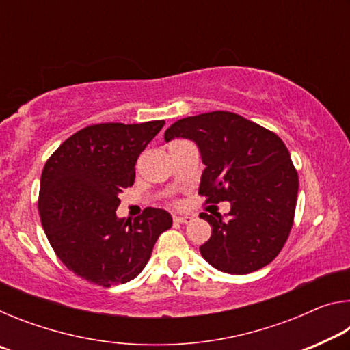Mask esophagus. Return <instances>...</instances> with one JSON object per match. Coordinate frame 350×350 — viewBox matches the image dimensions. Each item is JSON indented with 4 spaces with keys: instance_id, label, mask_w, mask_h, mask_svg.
Masks as SVG:
<instances>
[{
    "instance_id": "esophagus-1",
    "label": "esophagus",
    "mask_w": 350,
    "mask_h": 350,
    "mask_svg": "<svg viewBox=\"0 0 350 350\" xmlns=\"http://www.w3.org/2000/svg\"><path fill=\"white\" fill-rule=\"evenodd\" d=\"M173 221L176 222V224H188V222H191L193 221V216H173Z\"/></svg>"
}]
</instances>
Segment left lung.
I'll list each match as a JSON object with an SVG mask.
<instances>
[{
    "mask_svg": "<svg viewBox=\"0 0 350 350\" xmlns=\"http://www.w3.org/2000/svg\"><path fill=\"white\" fill-rule=\"evenodd\" d=\"M176 137L199 148L205 165L199 194L205 204H232L227 219L199 215L211 225V238L199 248L204 259L232 275L270 264L292 230L299 185L284 142L228 111L180 118L165 131L167 142Z\"/></svg>",
    "mask_w": 350,
    "mask_h": 350,
    "instance_id": "1",
    "label": "left lung"
}]
</instances>
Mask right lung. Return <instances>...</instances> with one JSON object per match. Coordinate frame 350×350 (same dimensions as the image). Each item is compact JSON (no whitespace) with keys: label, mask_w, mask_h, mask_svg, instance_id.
I'll return each instance as SVG.
<instances>
[{"label":"right lung","mask_w":350,"mask_h":350,"mask_svg":"<svg viewBox=\"0 0 350 350\" xmlns=\"http://www.w3.org/2000/svg\"><path fill=\"white\" fill-rule=\"evenodd\" d=\"M163 125L97 123L70 135L47 159L41 224L58 259L83 280L103 287L134 280L173 225L168 211L151 206L134 221L116 215L118 193L133 185L140 152Z\"/></svg>","instance_id":"1"}]
</instances>
